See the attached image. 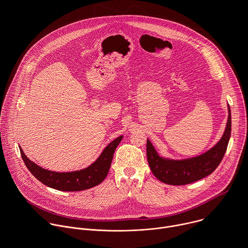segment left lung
<instances>
[{"instance_id":"1","label":"left lung","mask_w":248,"mask_h":248,"mask_svg":"<svg viewBox=\"0 0 248 248\" xmlns=\"http://www.w3.org/2000/svg\"><path fill=\"white\" fill-rule=\"evenodd\" d=\"M231 130L232 117L229 107L227 126L219 142L204 154L184 160H171L160 157L152 143L147 139V160L153 174L162 183L171 186H185L205 178L220 165L229 144Z\"/></svg>"}]
</instances>
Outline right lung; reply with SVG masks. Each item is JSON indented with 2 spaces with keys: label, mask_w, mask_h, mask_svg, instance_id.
Wrapping results in <instances>:
<instances>
[{
  "label": "right lung",
  "mask_w": 248,
  "mask_h": 248,
  "mask_svg": "<svg viewBox=\"0 0 248 248\" xmlns=\"http://www.w3.org/2000/svg\"><path fill=\"white\" fill-rule=\"evenodd\" d=\"M123 139L119 136L106 146L99 158L89 167L76 171L59 172L45 170L30 161L19 146L22 160L29 171L45 186L62 191H80L101 184L107 176L116 148Z\"/></svg>",
  "instance_id": "obj_1"
}]
</instances>
